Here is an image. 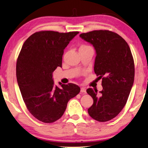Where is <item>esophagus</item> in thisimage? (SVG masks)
I'll use <instances>...</instances> for the list:
<instances>
[{
	"label": "esophagus",
	"mask_w": 148,
	"mask_h": 148,
	"mask_svg": "<svg viewBox=\"0 0 148 148\" xmlns=\"http://www.w3.org/2000/svg\"><path fill=\"white\" fill-rule=\"evenodd\" d=\"M80 92L82 93H86V90L84 88H80Z\"/></svg>",
	"instance_id": "obj_1"
}]
</instances>
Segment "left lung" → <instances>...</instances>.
<instances>
[{
  "instance_id": "1",
  "label": "left lung",
  "mask_w": 148,
  "mask_h": 148,
  "mask_svg": "<svg viewBox=\"0 0 148 148\" xmlns=\"http://www.w3.org/2000/svg\"><path fill=\"white\" fill-rule=\"evenodd\" d=\"M80 37L95 49L94 71L102 79L103 88L99 95L97 90H86L93 99L88 113L99 122L110 121L125 106L134 82L132 51L123 38L109 30H94L82 33Z\"/></svg>"
}]
</instances>
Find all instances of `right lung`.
I'll return each mask as SVG.
<instances>
[{
	"label": "right lung",
	"mask_w": 148,
	"mask_h": 148,
	"mask_svg": "<svg viewBox=\"0 0 148 148\" xmlns=\"http://www.w3.org/2000/svg\"><path fill=\"white\" fill-rule=\"evenodd\" d=\"M79 32L41 31L24 42L16 60L19 89L29 113L42 122L52 123L63 115L69 100L79 93L75 84L54 85L52 73L62 66L64 49Z\"/></svg>",
	"instance_id": "1"
}]
</instances>
